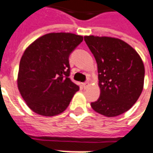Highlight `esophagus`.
Instances as JSON below:
<instances>
[{
    "label": "esophagus",
    "instance_id": "esophagus-1",
    "mask_svg": "<svg viewBox=\"0 0 153 153\" xmlns=\"http://www.w3.org/2000/svg\"><path fill=\"white\" fill-rule=\"evenodd\" d=\"M88 86V82H85V83H83V87L84 88H86Z\"/></svg>",
    "mask_w": 153,
    "mask_h": 153
}]
</instances>
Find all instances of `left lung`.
Returning <instances> with one entry per match:
<instances>
[{
	"mask_svg": "<svg viewBox=\"0 0 153 153\" xmlns=\"http://www.w3.org/2000/svg\"><path fill=\"white\" fill-rule=\"evenodd\" d=\"M84 41L97 64L100 97L91 106L99 114L114 117L134 106L143 88L144 65L137 51L124 41L85 36Z\"/></svg>",
	"mask_w": 153,
	"mask_h": 153,
	"instance_id": "left-lung-1",
	"label": "left lung"
}]
</instances>
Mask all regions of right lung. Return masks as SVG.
Returning <instances> with one entry per match:
<instances>
[{"label":"right lung","mask_w":153,"mask_h":153,"mask_svg":"<svg viewBox=\"0 0 153 153\" xmlns=\"http://www.w3.org/2000/svg\"><path fill=\"white\" fill-rule=\"evenodd\" d=\"M83 39L70 33H51L35 40L25 51L17 83L22 97L33 111L53 116L68 107L79 89L70 79L69 57Z\"/></svg>","instance_id":"right-lung-1"}]
</instances>
